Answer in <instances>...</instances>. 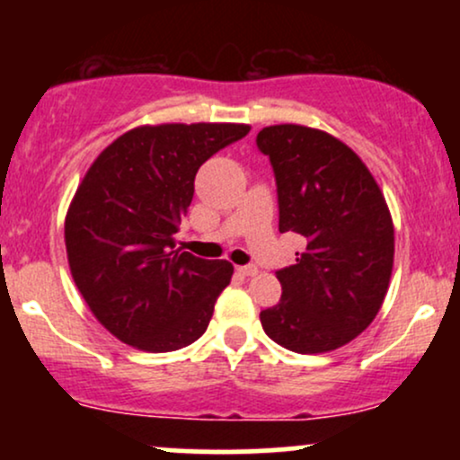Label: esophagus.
Returning a JSON list of instances; mask_svg holds the SVG:
<instances>
[{
    "label": "esophagus",
    "mask_w": 460,
    "mask_h": 460,
    "mask_svg": "<svg viewBox=\"0 0 460 460\" xmlns=\"http://www.w3.org/2000/svg\"><path fill=\"white\" fill-rule=\"evenodd\" d=\"M237 272L242 274V277H255L257 272V266H237Z\"/></svg>",
    "instance_id": "1"
}]
</instances>
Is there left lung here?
<instances>
[{
    "label": "left lung",
    "instance_id": "obj_1",
    "mask_svg": "<svg viewBox=\"0 0 460 460\" xmlns=\"http://www.w3.org/2000/svg\"><path fill=\"white\" fill-rule=\"evenodd\" d=\"M279 190V231L303 235L277 272L281 300L260 314L266 335L300 355L346 346L372 324L394 270V220L383 190L350 146L305 125L257 134Z\"/></svg>",
    "mask_w": 460,
    "mask_h": 460
}]
</instances>
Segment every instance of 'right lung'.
Masks as SVG:
<instances>
[{
	"mask_svg": "<svg viewBox=\"0 0 460 460\" xmlns=\"http://www.w3.org/2000/svg\"><path fill=\"white\" fill-rule=\"evenodd\" d=\"M244 123H162L125 131L99 153L65 218L71 277L99 324L145 352L197 341L234 277L226 260L175 248L200 164L244 138Z\"/></svg>",
	"mask_w": 460,
	"mask_h": 460,
	"instance_id": "1",
	"label": "right lung"
}]
</instances>
